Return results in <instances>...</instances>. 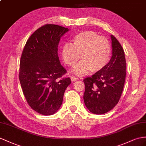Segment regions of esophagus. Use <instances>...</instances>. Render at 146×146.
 <instances>
[{
	"label": "esophagus",
	"instance_id": "obj_1",
	"mask_svg": "<svg viewBox=\"0 0 146 146\" xmlns=\"http://www.w3.org/2000/svg\"><path fill=\"white\" fill-rule=\"evenodd\" d=\"M78 79L77 77H75V76H71V80H72V81H77Z\"/></svg>",
	"mask_w": 146,
	"mask_h": 146
}]
</instances>
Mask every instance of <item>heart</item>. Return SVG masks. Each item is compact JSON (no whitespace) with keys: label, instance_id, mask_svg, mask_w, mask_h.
Segmentation results:
<instances>
[{"label":"heart","instance_id":"obj_1","mask_svg":"<svg viewBox=\"0 0 146 146\" xmlns=\"http://www.w3.org/2000/svg\"><path fill=\"white\" fill-rule=\"evenodd\" d=\"M111 45L106 37L92 31H86L73 36L72 44L63 46L61 55L66 65L74 67L72 72L77 76L87 74L91 70L98 72L105 68L111 55Z\"/></svg>","mask_w":146,"mask_h":146}]
</instances>
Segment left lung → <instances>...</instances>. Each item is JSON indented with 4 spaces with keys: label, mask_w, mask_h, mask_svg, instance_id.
Returning <instances> with one entry per match:
<instances>
[{
    "label": "left lung",
    "mask_w": 146,
    "mask_h": 146,
    "mask_svg": "<svg viewBox=\"0 0 146 146\" xmlns=\"http://www.w3.org/2000/svg\"><path fill=\"white\" fill-rule=\"evenodd\" d=\"M112 56L105 68L83 80L84 102L92 113L101 115L118 104L126 78V59L121 44L110 35Z\"/></svg>",
    "instance_id": "left-lung-1"
}]
</instances>
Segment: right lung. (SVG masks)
Wrapping results in <instances>:
<instances>
[{"instance_id": "right-lung-1", "label": "right lung", "mask_w": 146, "mask_h": 146, "mask_svg": "<svg viewBox=\"0 0 146 146\" xmlns=\"http://www.w3.org/2000/svg\"><path fill=\"white\" fill-rule=\"evenodd\" d=\"M69 29L47 24L37 29L28 39L20 62L19 79L26 100L43 115L56 113L62 106L70 78L58 80L66 73L60 64L58 46Z\"/></svg>"}]
</instances>
